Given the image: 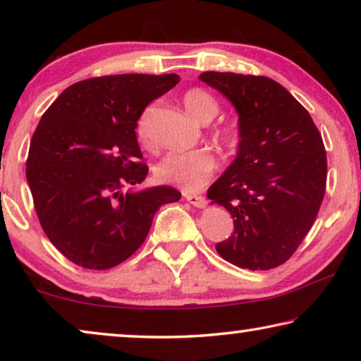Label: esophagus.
I'll return each mask as SVG.
<instances>
[{
	"label": "esophagus",
	"instance_id": "obj_1",
	"mask_svg": "<svg viewBox=\"0 0 361 361\" xmlns=\"http://www.w3.org/2000/svg\"><path fill=\"white\" fill-rule=\"evenodd\" d=\"M185 199H186L188 202L191 204L192 207H195V209H205V207H207V200H205V197H202V195L185 194Z\"/></svg>",
	"mask_w": 361,
	"mask_h": 361
}]
</instances>
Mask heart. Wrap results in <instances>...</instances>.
<instances>
[{
    "instance_id": "b5f03b06",
    "label": "heart",
    "mask_w": 361,
    "mask_h": 361,
    "mask_svg": "<svg viewBox=\"0 0 361 361\" xmlns=\"http://www.w3.org/2000/svg\"><path fill=\"white\" fill-rule=\"evenodd\" d=\"M183 105L194 119L209 122L218 114V103L202 89H191L183 95ZM140 137L146 135L145 122L140 124ZM223 140L228 145H234L237 140L235 130H224ZM216 159L205 149L194 151H172L161 159L156 166V176L164 183H170L186 191H197L204 188L215 173Z\"/></svg>"
}]
</instances>
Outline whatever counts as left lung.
<instances>
[{
  "label": "left lung",
  "mask_w": 361,
  "mask_h": 361,
  "mask_svg": "<svg viewBox=\"0 0 361 361\" xmlns=\"http://www.w3.org/2000/svg\"><path fill=\"white\" fill-rule=\"evenodd\" d=\"M199 79L239 116L234 161L207 191L212 205L234 218V232L216 243V252L250 271L277 267L312 228L325 195L320 132L307 109L274 79L218 71Z\"/></svg>",
  "instance_id": "left-lung-1"
}]
</instances>
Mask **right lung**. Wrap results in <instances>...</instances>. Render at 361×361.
<instances>
[{"label":"right lung","instance_id":"1","mask_svg":"<svg viewBox=\"0 0 361 361\" xmlns=\"http://www.w3.org/2000/svg\"><path fill=\"white\" fill-rule=\"evenodd\" d=\"M178 75H116L66 87L42 114L30 143L27 181L49 240L85 269H109L137 252L172 186L138 188L137 121ZM126 185L130 191H121Z\"/></svg>","mask_w":361,"mask_h":361}]
</instances>
